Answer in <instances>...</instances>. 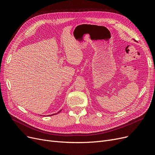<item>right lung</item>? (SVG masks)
I'll return each instance as SVG.
<instances>
[{"instance_id": "right-lung-1", "label": "right lung", "mask_w": 155, "mask_h": 155, "mask_svg": "<svg viewBox=\"0 0 155 155\" xmlns=\"http://www.w3.org/2000/svg\"><path fill=\"white\" fill-rule=\"evenodd\" d=\"M53 115H54V114H53Z\"/></svg>"}]
</instances>
